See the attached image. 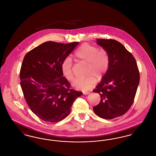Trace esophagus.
Returning a JSON list of instances; mask_svg holds the SVG:
<instances>
[{
  "label": "esophagus",
  "instance_id": "1",
  "mask_svg": "<svg viewBox=\"0 0 156 156\" xmlns=\"http://www.w3.org/2000/svg\"><path fill=\"white\" fill-rule=\"evenodd\" d=\"M89 94V92H83V95H88Z\"/></svg>",
  "mask_w": 156,
  "mask_h": 156
}]
</instances>
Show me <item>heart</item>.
<instances>
[{
	"label": "heart",
	"mask_w": 156,
	"mask_h": 156,
	"mask_svg": "<svg viewBox=\"0 0 156 156\" xmlns=\"http://www.w3.org/2000/svg\"><path fill=\"white\" fill-rule=\"evenodd\" d=\"M75 57L80 62L87 64L86 76L82 80H76L73 83L75 89L83 91L92 89L96 83V79L101 80L106 73L109 67V55L105 49L99 50L97 47L83 44L75 52ZM61 71L69 81L74 80L72 60L67 57L61 63Z\"/></svg>",
	"instance_id": "b5f03b06"
}]
</instances>
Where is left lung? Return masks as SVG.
I'll return each instance as SVG.
<instances>
[{"mask_svg": "<svg viewBox=\"0 0 156 156\" xmlns=\"http://www.w3.org/2000/svg\"><path fill=\"white\" fill-rule=\"evenodd\" d=\"M97 44L109 55V67L94 92L101 102L93 108L101 118L112 119L124 115L133 102L140 81L136 59L125 46L115 40L97 39Z\"/></svg>", "mask_w": 156, "mask_h": 156, "instance_id": "left-lung-1", "label": "left lung"}]
</instances>
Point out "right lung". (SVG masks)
<instances>
[{"label": "right lung", "mask_w": 156, "mask_h": 156, "mask_svg": "<svg viewBox=\"0 0 156 156\" xmlns=\"http://www.w3.org/2000/svg\"><path fill=\"white\" fill-rule=\"evenodd\" d=\"M79 42L47 41L25 55L20 72V86L27 104L39 118L57 122L66 118L82 92L70 89L61 63Z\"/></svg>", "instance_id": "add662e5"}]
</instances>
